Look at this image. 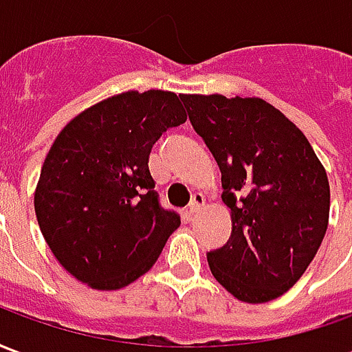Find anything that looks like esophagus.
Segmentation results:
<instances>
[{
	"mask_svg": "<svg viewBox=\"0 0 352 352\" xmlns=\"http://www.w3.org/2000/svg\"><path fill=\"white\" fill-rule=\"evenodd\" d=\"M204 204H206L204 196H201V194H194V196H192V201L188 204V209H186V214H188V217H194Z\"/></svg>",
	"mask_w": 352,
	"mask_h": 352,
	"instance_id": "obj_1",
	"label": "esophagus"
}]
</instances>
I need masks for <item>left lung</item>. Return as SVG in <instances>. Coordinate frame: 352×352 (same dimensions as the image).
Wrapping results in <instances>:
<instances>
[{"label":"left lung","instance_id":"obj_1","mask_svg":"<svg viewBox=\"0 0 352 352\" xmlns=\"http://www.w3.org/2000/svg\"><path fill=\"white\" fill-rule=\"evenodd\" d=\"M192 128L222 173L232 236L207 252L214 279L247 303L296 285L324 239L330 184L294 122L260 98L183 94Z\"/></svg>","mask_w":352,"mask_h":352}]
</instances>
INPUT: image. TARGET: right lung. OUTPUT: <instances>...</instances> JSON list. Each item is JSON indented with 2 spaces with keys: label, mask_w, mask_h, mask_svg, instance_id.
Listing matches in <instances>:
<instances>
[{
  "label": "right lung",
  "mask_w": 352,
  "mask_h": 352,
  "mask_svg": "<svg viewBox=\"0 0 352 352\" xmlns=\"http://www.w3.org/2000/svg\"><path fill=\"white\" fill-rule=\"evenodd\" d=\"M184 120L177 94L130 90L82 111L58 133L34 206L45 241L75 279L116 290L158 260L181 217L160 206L148 154Z\"/></svg>",
  "instance_id": "right-lung-1"
}]
</instances>
